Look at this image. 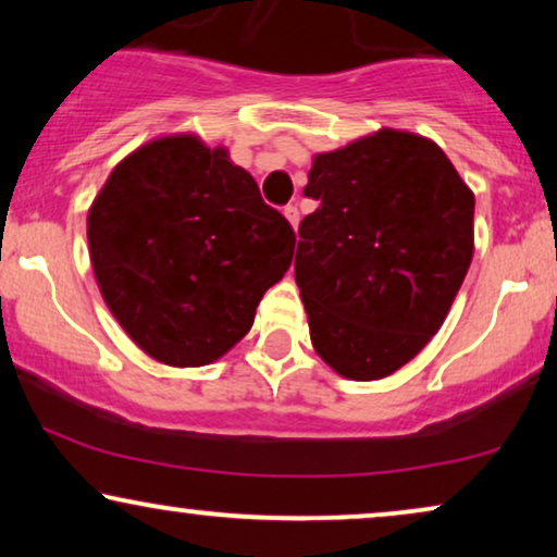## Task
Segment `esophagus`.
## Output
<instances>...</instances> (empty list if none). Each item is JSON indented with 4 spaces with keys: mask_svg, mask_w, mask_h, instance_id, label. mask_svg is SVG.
<instances>
[{
    "mask_svg": "<svg viewBox=\"0 0 557 557\" xmlns=\"http://www.w3.org/2000/svg\"><path fill=\"white\" fill-rule=\"evenodd\" d=\"M284 215L296 231V225H299V210H296V205H288V208H284Z\"/></svg>",
    "mask_w": 557,
    "mask_h": 557,
    "instance_id": "1",
    "label": "esophagus"
}]
</instances>
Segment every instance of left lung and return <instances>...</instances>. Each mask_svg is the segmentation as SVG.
I'll return each instance as SVG.
<instances>
[{"mask_svg": "<svg viewBox=\"0 0 557 557\" xmlns=\"http://www.w3.org/2000/svg\"><path fill=\"white\" fill-rule=\"evenodd\" d=\"M296 286L317 355L380 380L441 330L474 256V193L436 141L380 128L311 159Z\"/></svg>", "mask_w": 557, "mask_h": 557, "instance_id": "8db88e82", "label": "left lung"}]
</instances>
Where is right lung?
<instances>
[{"label":"right lung","mask_w":557,"mask_h":557,"mask_svg":"<svg viewBox=\"0 0 557 557\" xmlns=\"http://www.w3.org/2000/svg\"><path fill=\"white\" fill-rule=\"evenodd\" d=\"M296 235L225 147L159 136L121 159L88 210L96 284L154 360L202 368L246 337Z\"/></svg>","instance_id":"1"}]
</instances>
